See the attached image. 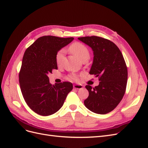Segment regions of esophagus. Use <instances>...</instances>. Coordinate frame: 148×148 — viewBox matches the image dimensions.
<instances>
[{
	"mask_svg": "<svg viewBox=\"0 0 148 148\" xmlns=\"http://www.w3.org/2000/svg\"><path fill=\"white\" fill-rule=\"evenodd\" d=\"M83 85H82V84H74L73 85V88H75V89H82V88H83Z\"/></svg>",
	"mask_w": 148,
	"mask_h": 148,
	"instance_id": "34e87169",
	"label": "esophagus"
}]
</instances>
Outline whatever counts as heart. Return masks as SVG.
Returning <instances> with one entry per match:
<instances>
[{"label":"heart","instance_id":"b5f03b06","mask_svg":"<svg viewBox=\"0 0 148 148\" xmlns=\"http://www.w3.org/2000/svg\"><path fill=\"white\" fill-rule=\"evenodd\" d=\"M70 51L77 57L78 59L82 60L83 59H89L90 53L86 46L80 42H74L69 47ZM65 54L64 49H61L56 54V62L58 65L60 64L64 59ZM71 81H77L78 77L75 75H71L69 77Z\"/></svg>","mask_w":148,"mask_h":148}]
</instances>
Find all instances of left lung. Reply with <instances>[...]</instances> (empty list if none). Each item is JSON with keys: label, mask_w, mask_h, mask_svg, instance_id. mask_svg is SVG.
Segmentation results:
<instances>
[{"label": "left lung", "mask_w": 148, "mask_h": 148, "mask_svg": "<svg viewBox=\"0 0 148 148\" xmlns=\"http://www.w3.org/2000/svg\"><path fill=\"white\" fill-rule=\"evenodd\" d=\"M78 39L92 49L94 58L89 74L95 75L100 82L93 88L86 86L89 96L84 106L98 114L109 113L117 106L126 90L128 71L122 53L107 39L95 36Z\"/></svg>", "instance_id": "8db88e82"}]
</instances>
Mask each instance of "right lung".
<instances>
[{
	"label": "right lung",
	"mask_w": 148,
	"mask_h": 148,
	"mask_svg": "<svg viewBox=\"0 0 148 148\" xmlns=\"http://www.w3.org/2000/svg\"><path fill=\"white\" fill-rule=\"evenodd\" d=\"M73 38L52 36L39 38L26 50L19 73L21 93L29 108L36 114L47 116L57 112L63 106L73 84L49 83L47 75L57 69L56 54Z\"/></svg>",
	"instance_id": "obj_1"
}]
</instances>
